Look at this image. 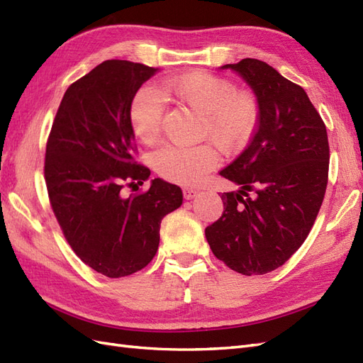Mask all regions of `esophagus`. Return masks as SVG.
<instances>
[{"mask_svg": "<svg viewBox=\"0 0 363 363\" xmlns=\"http://www.w3.org/2000/svg\"><path fill=\"white\" fill-rule=\"evenodd\" d=\"M196 195H199V191H195L192 188H188V186H186V188H183V196H184L186 200H192V199H195Z\"/></svg>", "mask_w": 363, "mask_h": 363, "instance_id": "esophagus-1", "label": "esophagus"}]
</instances>
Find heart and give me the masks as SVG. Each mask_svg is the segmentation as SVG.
<instances>
[{
  "instance_id": "heart-1",
  "label": "heart",
  "mask_w": 363,
  "mask_h": 363,
  "mask_svg": "<svg viewBox=\"0 0 363 363\" xmlns=\"http://www.w3.org/2000/svg\"><path fill=\"white\" fill-rule=\"evenodd\" d=\"M162 92L182 106L201 115V138L227 156L244 151L255 136L260 108L256 96L236 91L232 82L203 71L186 72L162 84ZM164 106L160 95L144 86L131 98L128 125L131 133L150 145L160 136ZM216 152L211 145L192 148L168 145L152 156V164L160 177L174 183L191 184L215 168Z\"/></svg>"
}]
</instances>
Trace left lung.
I'll use <instances>...</instances> for the list:
<instances>
[{
  "label": "left lung",
  "mask_w": 363,
  "mask_h": 363,
  "mask_svg": "<svg viewBox=\"0 0 363 363\" xmlns=\"http://www.w3.org/2000/svg\"><path fill=\"white\" fill-rule=\"evenodd\" d=\"M255 92L259 125L250 145L225 167L238 184L224 192L223 216L206 228L213 255L244 276L281 267L301 247L324 200L328 139L301 86L257 59L224 65Z\"/></svg>",
  "instance_id": "8db88e82"
}]
</instances>
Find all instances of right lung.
<instances>
[{
	"instance_id": "add662e5",
	"label": "right lung",
	"mask_w": 363,
	"mask_h": 363,
	"mask_svg": "<svg viewBox=\"0 0 363 363\" xmlns=\"http://www.w3.org/2000/svg\"><path fill=\"white\" fill-rule=\"evenodd\" d=\"M156 72L128 60L98 65L65 92L47 142L43 171L62 232L87 267L111 279L148 265L163 216L183 203L179 186L162 179L145 194H121L150 179L135 160L128 106Z\"/></svg>"
}]
</instances>
